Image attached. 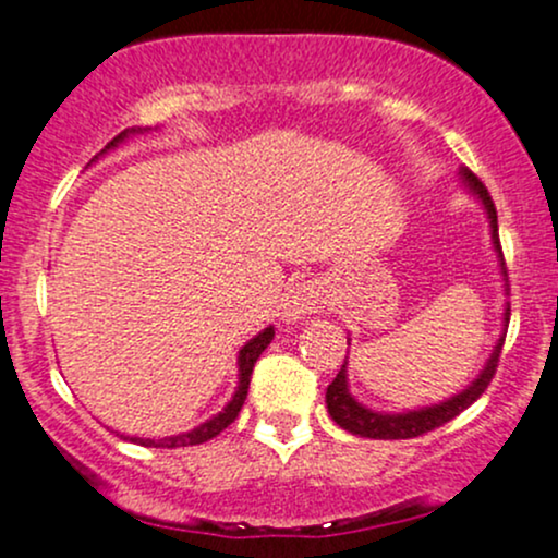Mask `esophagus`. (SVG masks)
<instances>
[{"label":"esophagus","instance_id":"34e87169","mask_svg":"<svg viewBox=\"0 0 558 558\" xmlns=\"http://www.w3.org/2000/svg\"><path fill=\"white\" fill-rule=\"evenodd\" d=\"M323 304H326V291H323V286L307 280V283L293 286V289L286 293L283 304H280V310H283L280 317H283L286 323H296L302 320V317L320 312Z\"/></svg>","mask_w":558,"mask_h":558}]
</instances>
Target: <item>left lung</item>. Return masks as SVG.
Returning a JSON list of instances; mask_svg holds the SVG:
<instances>
[{
	"label": "left lung",
	"mask_w": 558,
	"mask_h": 558,
	"mask_svg": "<svg viewBox=\"0 0 558 558\" xmlns=\"http://www.w3.org/2000/svg\"><path fill=\"white\" fill-rule=\"evenodd\" d=\"M461 182H463V187H466L474 198H480L482 206H485L487 219H489V235H493V246H495V254H498L500 275H504V280H506V296H508V272H506L504 251H500V241H498V214H495L493 198H489L487 187L482 185V182L476 180V177L471 174L466 167H461ZM508 315H511V307H508V302H506L504 333H500V339L495 341L493 354L487 357L485 368L480 371V376H476L466 389H461L458 395L448 397V400L437 402V405H426L418 410H402V413H384V410H373L368 405H363V402L354 400L352 391H349L347 360H344L341 371L336 373V378L328 384V389H326V405H328L330 418H333L341 428H347V432L357 434V437H368V439H410V437H421V434L434 432L437 426L448 424V421L456 418V415H461L469 405H474V402L482 397V391L487 389V384L493 381L495 368H498L500 349H504V341H506Z\"/></svg>",
	"instance_id": "obj_1"
}]
</instances>
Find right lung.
Here are the masks:
<instances>
[{"mask_svg": "<svg viewBox=\"0 0 558 558\" xmlns=\"http://www.w3.org/2000/svg\"><path fill=\"white\" fill-rule=\"evenodd\" d=\"M132 132H143V130H126L121 132L119 137H113L110 143L106 145V150L116 148L119 143H124L126 137H130ZM102 150V153H106ZM275 336V328L269 326L262 330V333H256L254 339L246 341L243 344L241 352H238V389L235 395H232V400L219 410L217 415H211L209 421H204L201 426L190 428V432H182V434H174V437H163V439H143V437H126V434H121L124 439H130V442H137V445H145V448H190V445H201V442H209V439L217 437L219 432H225L232 421L238 418V413H241L243 402H246V395H248V384H251V371H254V363L259 360V354L265 352L269 341H272Z\"/></svg>", "mask_w": 558, "mask_h": 558, "instance_id": "add662e5", "label": "right lung"}]
</instances>
